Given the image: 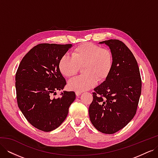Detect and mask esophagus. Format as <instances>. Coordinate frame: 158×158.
Returning a JSON list of instances; mask_svg holds the SVG:
<instances>
[{
    "label": "esophagus",
    "mask_w": 158,
    "mask_h": 158,
    "mask_svg": "<svg viewBox=\"0 0 158 158\" xmlns=\"http://www.w3.org/2000/svg\"><path fill=\"white\" fill-rule=\"evenodd\" d=\"M75 93H76V96H79V95H80L81 94H82V92H76Z\"/></svg>",
    "instance_id": "34e87169"
}]
</instances>
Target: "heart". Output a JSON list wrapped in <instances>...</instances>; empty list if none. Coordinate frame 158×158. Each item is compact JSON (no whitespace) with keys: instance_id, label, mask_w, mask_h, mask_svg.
Instances as JSON below:
<instances>
[{"instance_id":"heart-1","label":"heart","mask_w":158,"mask_h":158,"mask_svg":"<svg viewBox=\"0 0 158 158\" xmlns=\"http://www.w3.org/2000/svg\"><path fill=\"white\" fill-rule=\"evenodd\" d=\"M113 59L111 51L102 48L91 43L81 45L72 52L61 57L59 68L66 77H72L78 73L79 67L83 66V75L69 80L70 89L82 92L94 87L99 82L106 80L113 67Z\"/></svg>"}]
</instances>
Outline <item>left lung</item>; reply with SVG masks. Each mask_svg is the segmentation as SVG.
Instances as JSON below:
<instances>
[{"instance_id": "obj_1", "label": "left lung", "mask_w": 158, "mask_h": 158, "mask_svg": "<svg viewBox=\"0 0 158 158\" xmlns=\"http://www.w3.org/2000/svg\"><path fill=\"white\" fill-rule=\"evenodd\" d=\"M99 44L109 47L113 64L106 80L94 88L89 115L98 131L114 134L135 117L141 95L142 81L135 57L123 42L109 40Z\"/></svg>"}]
</instances>
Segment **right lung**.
Segmentation results:
<instances>
[{
	"label": "right lung",
	"instance_id": "obj_1",
	"mask_svg": "<svg viewBox=\"0 0 158 158\" xmlns=\"http://www.w3.org/2000/svg\"><path fill=\"white\" fill-rule=\"evenodd\" d=\"M73 45L38 44L23 56L16 74L19 109L32 126L45 132L58 128L65 120L75 99L74 92L64 91L66 84L59 68L60 58Z\"/></svg>",
	"mask_w": 158,
	"mask_h": 158
}]
</instances>
